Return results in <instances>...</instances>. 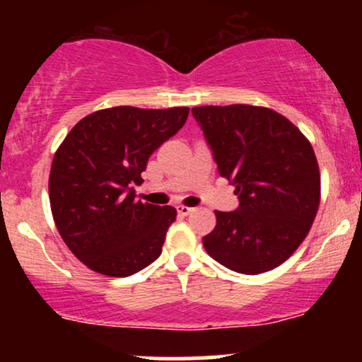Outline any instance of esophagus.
Here are the masks:
<instances>
[{"mask_svg":"<svg viewBox=\"0 0 362 362\" xmlns=\"http://www.w3.org/2000/svg\"><path fill=\"white\" fill-rule=\"evenodd\" d=\"M192 207H187V206H178L177 207V213L180 216H189L190 213H192Z\"/></svg>","mask_w":362,"mask_h":362,"instance_id":"obj_1","label":"esophagus"}]
</instances>
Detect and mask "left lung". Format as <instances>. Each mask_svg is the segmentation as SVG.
<instances>
[{"label": "left lung", "mask_w": 362, "mask_h": 362, "mask_svg": "<svg viewBox=\"0 0 362 362\" xmlns=\"http://www.w3.org/2000/svg\"><path fill=\"white\" fill-rule=\"evenodd\" d=\"M218 165L240 206L216 211L202 238L216 262L240 274L272 271L308 235L320 206V170L310 141L284 115L265 107H194Z\"/></svg>", "instance_id": "1"}]
</instances>
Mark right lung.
Returning a JSON list of instances; mask_svg holds the SVG:
<instances>
[{"label": "right lung", "instance_id": "1", "mask_svg": "<svg viewBox=\"0 0 362 362\" xmlns=\"http://www.w3.org/2000/svg\"><path fill=\"white\" fill-rule=\"evenodd\" d=\"M189 107H112L83 117L54 155L49 201L61 238L91 271L127 277L161 253L177 211L136 201L149 156L185 124Z\"/></svg>", "mask_w": 362, "mask_h": 362}]
</instances>
